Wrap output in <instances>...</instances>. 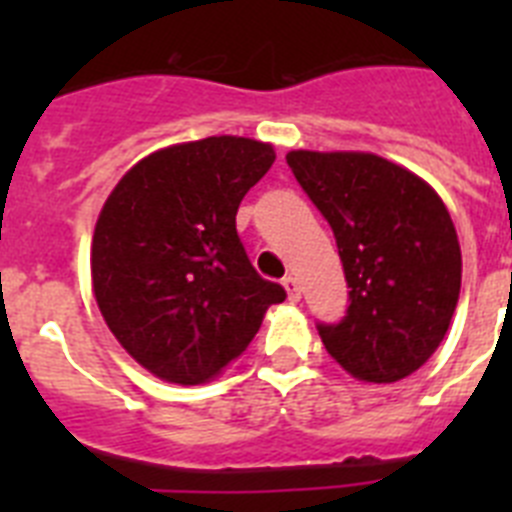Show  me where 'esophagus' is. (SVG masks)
Wrapping results in <instances>:
<instances>
[{
	"label": "esophagus",
	"instance_id": "obj_1",
	"mask_svg": "<svg viewBox=\"0 0 512 512\" xmlns=\"http://www.w3.org/2000/svg\"><path fill=\"white\" fill-rule=\"evenodd\" d=\"M282 284H284V289H287L289 300L300 302V295H302V292H300V282H297L295 277H284Z\"/></svg>",
	"mask_w": 512,
	"mask_h": 512
}]
</instances>
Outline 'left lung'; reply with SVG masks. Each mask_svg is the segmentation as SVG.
Segmentation results:
<instances>
[{
    "label": "left lung",
    "mask_w": 512,
    "mask_h": 512,
    "mask_svg": "<svg viewBox=\"0 0 512 512\" xmlns=\"http://www.w3.org/2000/svg\"><path fill=\"white\" fill-rule=\"evenodd\" d=\"M287 164L336 235L348 282L323 346L351 377L387 384L431 359L459 302L461 251L436 192L374 153L289 151Z\"/></svg>",
    "instance_id": "1"
}]
</instances>
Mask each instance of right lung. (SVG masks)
I'll return each mask as SVG.
<instances>
[{"instance_id":"1","label":"right lung","mask_w":512,"mask_h":512,"mask_svg":"<svg viewBox=\"0 0 512 512\" xmlns=\"http://www.w3.org/2000/svg\"><path fill=\"white\" fill-rule=\"evenodd\" d=\"M274 158L269 143L235 135L179 143L138 161L104 202L94 297L120 346L156 377L212 379L287 297L253 269L235 230L238 205Z\"/></svg>"}]
</instances>
